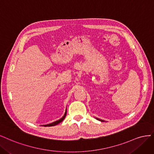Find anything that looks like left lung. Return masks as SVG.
<instances>
[{
  "mask_svg": "<svg viewBox=\"0 0 154 154\" xmlns=\"http://www.w3.org/2000/svg\"><path fill=\"white\" fill-rule=\"evenodd\" d=\"M96 119H97V120H99V121H101V122H104L103 120H100V119H98V118H96Z\"/></svg>",
  "mask_w": 154,
  "mask_h": 154,
  "instance_id": "left-lung-1",
  "label": "left lung"
}]
</instances>
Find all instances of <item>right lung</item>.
<instances>
[{
  "label": "right lung",
  "instance_id": "add662e5",
  "mask_svg": "<svg viewBox=\"0 0 154 154\" xmlns=\"http://www.w3.org/2000/svg\"><path fill=\"white\" fill-rule=\"evenodd\" d=\"M66 111H65V113H64V116H63L61 119H59V120H57V121L54 122H53V123H49V124H47V125H43V126H44V127H51V126L56 125H57V124H59V123H61V122H63V120H64V118L66 117Z\"/></svg>",
  "mask_w": 154,
  "mask_h": 154
}]
</instances>
